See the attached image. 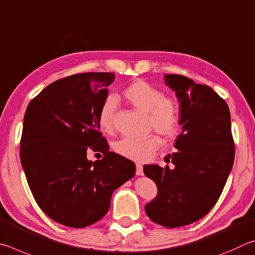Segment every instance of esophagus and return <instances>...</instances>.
Wrapping results in <instances>:
<instances>
[{"mask_svg":"<svg viewBox=\"0 0 255 255\" xmlns=\"http://www.w3.org/2000/svg\"><path fill=\"white\" fill-rule=\"evenodd\" d=\"M135 173L137 176H142L143 175V167H142L141 163H136V170Z\"/></svg>","mask_w":255,"mask_h":255,"instance_id":"esophagus-1","label":"esophagus"}]
</instances>
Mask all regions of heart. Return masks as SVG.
Returning <instances> with one entry per match:
<instances>
[{
	"mask_svg": "<svg viewBox=\"0 0 255 255\" xmlns=\"http://www.w3.org/2000/svg\"><path fill=\"white\" fill-rule=\"evenodd\" d=\"M124 97L128 102L143 113L149 114V122L159 134L172 137L177 134L181 122L180 105L177 98L164 96V93L144 80H135L124 89ZM116 110V98H105L98 112L97 124L102 132L111 133L113 130V120ZM160 139L150 135L144 139L122 137L114 144V150L125 158L135 161H146L153 157L160 148Z\"/></svg>",
	"mask_w": 255,
	"mask_h": 255,
	"instance_id": "obj_1",
	"label": "heart"
}]
</instances>
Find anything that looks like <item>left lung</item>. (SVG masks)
Wrapping results in <instances>:
<instances>
[{
    "mask_svg": "<svg viewBox=\"0 0 255 255\" xmlns=\"http://www.w3.org/2000/svg\"><path fill=\"white\" fill-rule=\"evenodd\" d=\"M164 82L179 102L181 133L177 152L168 155L175 168L143 167L158 187L157 197L144 208L151 221L172 229L200 220L214 207L233 167L235 149L229 106L217 93L181 75H164Z\"/></svg>",
    "mask_w": 255,
    "mask_h": 255,
    "instance_id": "8db88e82",
    "label": "left lung"
}]
</instances>
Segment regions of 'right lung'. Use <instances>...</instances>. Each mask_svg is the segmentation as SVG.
I'll return each mask as SVG.
<instances>
[{"instance_id":"obj_1","label":"right lung","mask_w":255,"mask_h":255,"mask_svg":"<svg viewBox=\"0 0 255 255\" xmlns=\"http://www.w3.org/2000/svg\"><path fill=\"white\" fill-rule=\"evenodd\" d=\"M114 73H84L57 80L29 103L20 158L35 202L47 216L74 229L92 225L109 212L116 188L135 164L102 136L97 115ZM88 147L105 157L91 162Z\"/></svg>"}]
</instances>
